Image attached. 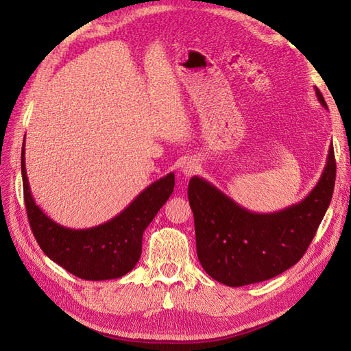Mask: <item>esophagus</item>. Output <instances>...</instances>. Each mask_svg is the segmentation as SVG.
Returning a JSON list of instances; mask_svg holds the SVG:
<instances>
[{
	"instance_id": "obj_1",
	"label": "esophagus",
	"mask_w": 351,
	"mask_h": 351,
	"mask_svg": "<svg viewBox=\"0 0 351 351\" xmlns=\"http://www.w3.org/2000/svg\"><path fill=\"white\" fill-rule=\"evenodd\" d=\"M199 162L196 161V159L190 158V159H186V161H183L182 164V168H180V171H182L186 177H192L195 176L197 171H199Z\"/></svg>"
}]
</instances>
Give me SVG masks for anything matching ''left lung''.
<instances>
[{
  "label": "left lung",
  "instance_id": "1",
  "mask_svg": "<svg viewBox=\"0 0 351 351\" xmlns=\"http://www.w3.org/2000/svg\"><path fill=\"white\" fill-rule=\"evenodd\" d=\"M316 97L326 108L319 89ZM334 147L329 146L324 173L302 202L271 214L240 206L202 177L189 183L195 217L196 250L202 268L230 287L277 277L302 259L331 204L335 184Z\"/></svg>",
  "mask_w": 351,
  "mask_h": 351
}]
</instances>
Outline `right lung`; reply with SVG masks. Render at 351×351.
<instances>
[{
  "mask_svg": "<svg viewBox=\"0 0 351 351\" xmlns=\"http://www.w3.org/2000/svg\"><path fill=\"white\" fill-rule=\"evenodd\" d=\"M22 178L30 230L47 256L74 277L89 281L120 278L130 272L142 254L146 227L174 190V173L147 186L112 219L97 227L74 230L52 221L32 197L22 147Z\"/></svg>",
  "mask_w": 351,
  "mask_h": 351,
  "instance_id": "add662e5",
  "label": "right lung"
}]
</instances>
